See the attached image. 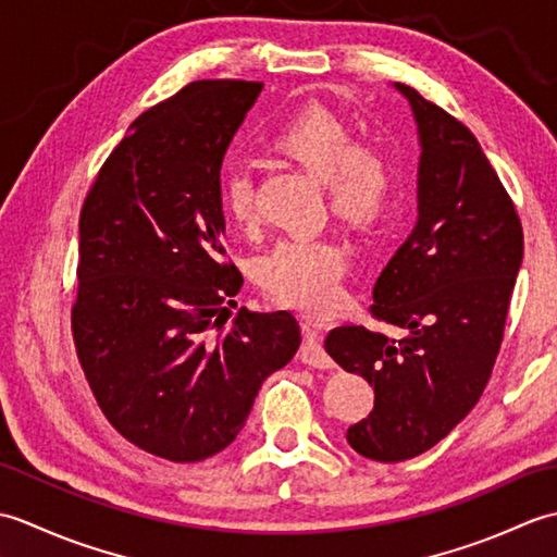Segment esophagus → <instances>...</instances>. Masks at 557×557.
I'll return each instance as SVG.
<instances>
[{"label":"esophagus","mask_w":557,"mask_h":557,"mask_svg":"<svg viewBox=\"0 0 557 557\" xmlns=\"http://www.w3.org/2000/svg\"><path fill=\"white\" fill-rule=\"evenodd\" d=\"M299 359L311 366V369H333V359L327 357L323 345H321V335L313 325H304V345L299 349Z\"/></svg>","instance_id":"obj_1"}]
</instances>
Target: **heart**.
I'll return each instance as SVG.
<instances>
[{
    "mask_svg": "<svg viewBox=\"0 0 557 557\" xmlns=\"http://www.w3.org/2000/svg\"><path fill=\"white\" fill-rule=\"evenodd\" d=\"M280 156L325 184L327 203L351 227H371L383 215L395 186V168L381 150L361 146L349 122L321 104L287 116L268 136ZM218 200L234 224L256 222V180L248 164H227L218 176ZM347 251L333 236L287 234L258 260V285L272 301L313 315L345 304Z\"/></svg>",
    "mask_w": 557,
    "mask_h": 557,
    "instance_id": "obj_1",
    "label": "heart"
}]
</instances>
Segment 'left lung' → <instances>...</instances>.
<instances>
[{
  "mask_svg": "<svg viewBox=\"0 0 557 557\" xmlns=\"http://www.w3.org/2000/svg\"><path fill=\"white\" fill-rule=\"evenodd\" d=\"M419 126V220L373 287L371 315L393 339L335 327L325 351L373 385V411L347 443L375 461L417 457L476 407L503 345L524 234L479 140L453 114L395 83Z\"/></svg>",
  "mask_w": 557,
  "mask_h": 557,
  "instance_id": "8db88e82",
  "label": "left lung"
}]
</instances>
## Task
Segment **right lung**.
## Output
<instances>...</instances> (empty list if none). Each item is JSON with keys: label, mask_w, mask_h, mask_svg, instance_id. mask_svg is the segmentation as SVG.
I'll list each match as a JSON object with an SVG mask.
<instances>
[{"label": "right lung", "mask_w": 557, "mask_h": 557, "mask_svg": "<svg viewBox=\"0 0 557 557\" xmlns=\"http://www.w3.org/2000/svg\"><path fill=\"white\" fill-rule=\"evenodd\" d=\"M263 83L194 81L128 128L83 200L76 354L104 417L170 461L227 447L270 373L301 345L289 311L227 306L242 272L222 260L218 176Z\"/></svg>", "instance_id": "add662e5"}]
</instances>
